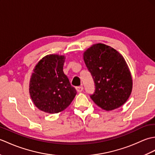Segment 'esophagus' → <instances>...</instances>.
<instances>
[{"label":"esophagus","instance_id":"obj_1","mask_svg":"<svg viewBox=\"0 0 155 155\" xmlns=\"http://www.w3.org/2000/svg\"><path fill=\"white\" fill-rule=\"evenodd\" d=\"M76 90H77V91L78 92V93H81V92L83 91V87H82V86L77 87H76Z\"/></svg>","mask_w":155,"mask_h":155}]
</instances>
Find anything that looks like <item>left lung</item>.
Listing matches in <instances>:
<instances>
[{"label":"left lung","instance_id":"left-lung-1","mask_svg":"<svg viewBox=\"0 0 155 155\" xmlns=\"http://www.w3.org/2000/svg\"><path fill=\"white\" fill-rule=\"evenodd\" d=\"M83 59L95 84L94 93L90 96L94 103L107 111L126 103L133 79L123 56L110 46L97 43L84 52Z\"/></svg>","mask_w":155,"mask_h":155}]
</instances>
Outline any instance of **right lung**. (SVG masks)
I'll list each match as a JSON object with an SVG mask.
<instances>
[{"mask_svg": "<svg viewBox=\"0 0 155 155\" xmlns=\"http://www.w3.org/2000/svg\"><path fill=\"white\" fill-rule=\"evenodd\" d=\"M64 55L48 54L36 64L29 83V93L35 105L45 113L54 114L66 109L77 91L63 72Z\"/></svg>", "mask_w": 155, "mask_h": 155, "instance_id": "obj_1", "label": "right lung"}]
</instances>
